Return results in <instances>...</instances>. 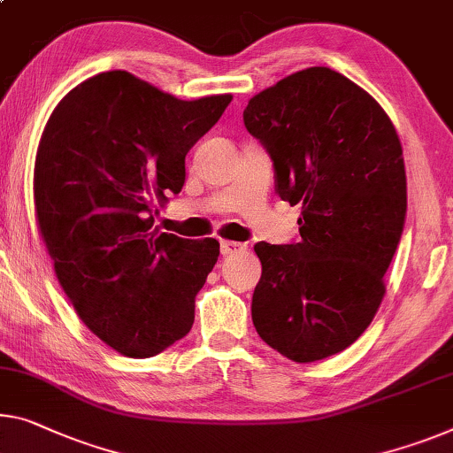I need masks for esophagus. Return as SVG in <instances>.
<instances>
[{
    "label": "esophagus",
    "mask_w": 453,
    "mask_h": 453,
    "mask_svg": "<svg viewBox=\"0 0 453 453\" xmlns=\"http://www.w3.org/2000/svg\"><path fill=\"white\" fill-rule=\"evenodd\" d=\"M245 249H247L245 242L220 241V253H222V255H233V253H239V250H245Z\"/></svg>",
    "instance_id": "34e87169"
}]
</instances>
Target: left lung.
<instances>
[{
  "mask_svg": "<svg viewBox=\"0 0 453 453\" xmlns=\"http://www.w3.org/2000/svg\"><path fill=\"white\" fill-rule=\"evenodd\" d=\"M242 121L273 162L275 192L302 204V239L255 245V330L294 363L328 358L368 328L385 296L407 214L399 135L365 88L326 66L261 90Z\"/></svg>",
  "mask_w": 453,
  "mask_h": 453,
  "instance_id": "8db88e82",
  "label": "left lung"
}]
</instances>
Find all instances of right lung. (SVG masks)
<instances>
[{"label":"right lung","mask_w":453,"mask_h":453,"mask_svg":"<svg viewBox=\"0 0 453 453\" xmlns=\"http://www.w3.org/2000/svg\"><path fill=\"white\" fill-rule=\"evenodd\" d=\"M233 96L196 101L125 71L74 87L48 119L34 204L54 271L87 328L123 357H156L194 324L217 239L154 228V200L182 190L186 154Z\"/></svg>","instance_id":"add662e5"}]
</instances>
